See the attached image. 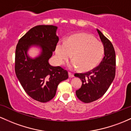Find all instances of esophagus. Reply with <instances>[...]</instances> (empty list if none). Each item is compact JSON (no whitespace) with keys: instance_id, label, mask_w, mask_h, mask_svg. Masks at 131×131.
<instances>
[{"instance_id":"esophagus-1","label":"esophagus","mask_w":131,"mask_h":131,"mask_svg":"<svg viewBox=\"0 0 131 131\" xmlns=\"http://www.w3.org/2000/svg\"><path fill=\"white\" fill-rule=\"evenodd\" d=\"M69 77L70 78H72L74 77V75H73V73L70 72H69Z\"/></svg>"}]
</instances>
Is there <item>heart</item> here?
<instances>
[{
    "mask_svg": "<svg viewBox=\"0 0 131 131\" xmlns=\"http://www.w3.org/2000/svg\"><path fill=\"white\" fill-rule=\"evenodd\" d=\"M105 53L103 43L86 33L77 34L67 38L65 42H59L56 48V56L59 64H65L71 58L70 66L79 68L82 72L93 70L102 60Z\"/></svg>",
    "mask_w": 131,
    "mask_h": 131,
    "instance_id": "1",
    "label": "heart"
}]
</instances>
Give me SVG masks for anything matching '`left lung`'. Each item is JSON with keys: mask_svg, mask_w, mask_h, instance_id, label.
Wrapping results in <instances>:
<instances>
[{"mask_svg": "<svg viewBox=\"0 0 131 131\" xmlns=\"http://www.w3.org/2000/svg\"><path fill=\"white\" fill-rule=\"evenodd\" d=\"M103 45L105 47V56L97 67L85 73H76L82 85L76 95L82 102L89 103L97 100L105 94L111 85L116 73V54L112 43L97 29Z\"/></svg>", "mask_w": 131, "mask_h": 131, "instance_id": "8db88e82", "label": "left lung"}]
</instances>
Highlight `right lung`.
Returning <instances> with one entry per match:
<instances>
[{
	"label": "right lung",
	"mask_w": 131,
	"mask_h": 131,
	"mask_svg": "<svg viewBox=\"0 0 131 131\" xmlns=\"http://www.w3.org/2000/svg\"><path fill=\"white\" fill-rule=\"evenodd\" d=\"M57 28L52 25L35 26L19 39L16 47V75L26 93L39 102L52 100L59 83L69 77L67 70L60 66H51L48 62L59 41ZM35 44L39 45L42 52L39 57L32 60L26 52L30 46Z\"/></svg>",
	"instance_id": "add662e5"
}]
</instances>
